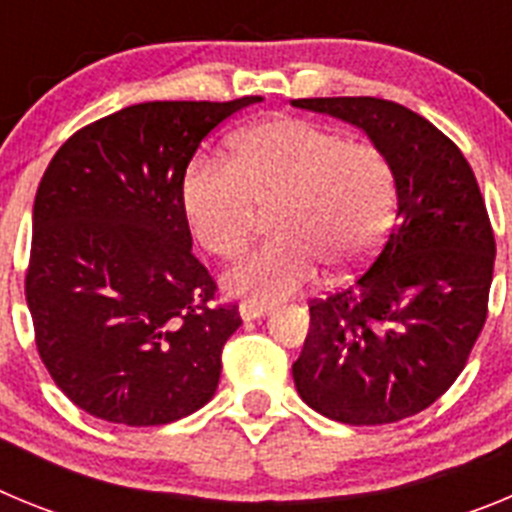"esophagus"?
<instances>
[{
  "label": "esophagus",
  "mask_w": 512,
  "mask_h": 512,
  "mask_svg": "<svg viewBox=\"0 0 512 512\" xmlns=\"http://www.w3.org/2000/svg\"><path fill=\"white\" fill-rule=\"evenodd\" d=\"M266 312H269V307H266V305H256V302H243V305H241V318L246 320V323H251V320L264 318Z\"/></svg>",
  "instance_id": "1"
}]
</instances>
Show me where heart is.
<instances>
[{
	"instance_id": "b5f03b06",
	"label": "heart",
	"mask_w": 512,
	"mask_h": 512,
	"mask_svg": "<svg viewBox=\"0 0 512 512\" xmlns=\"http://www.w3.org/2000/svg\"><path fill=\"white\" fill-rule=\"evenodd\" d=\"M189 230L205 251H246L259 210H271L274 241L225 274L241 300L279 302L318 277L351 271L379 251L392 228L397 184L390 158L364 140L302 117H274L233 140V164L194 156L179 184Z\"/></svg>"
}]
</instances>
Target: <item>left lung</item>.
<instances>
[{
	"label": "left lung",
	"instance_id": "8db88e82",
	"mask_svg": "<svg viewBox=\"0 0 512 512\" xmlns=\"http://www.w3.org/2000/svg\"><path fill=\"white\" fill-rule=\"evenodd\" d=\"M364 130L390 158L395 228L369 269L310 302L292 377L338 423L410 418L449 390L487 318L495 235L472 166L436 125L377 97L292 99Z\"/></svg>",
	"mask_w": 512,
	"mask_h": 512
}]
</instances>
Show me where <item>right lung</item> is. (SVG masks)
Returning a JSON list of instances; mask_svg holds the SVG:
<instances>
[{
	"instance_id": "add662e5",
	"label": "right lung",
	"mask_w": 512,
	"mask_h": 512,
	"mask_svg": "<svg viewBox=\"0 0 512 512\" xmlns=\"http://www.w3.org/2000/svg\"><path fill=\"white\" fill-rule=\"evenodd\" d=\"M256 102L130 104L45 169L25 297L45 369L94 418L164 425L215 395L241 315L212 305L179 184L202 140Z\"/></svg>"
}]
</instances>
